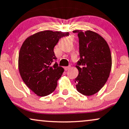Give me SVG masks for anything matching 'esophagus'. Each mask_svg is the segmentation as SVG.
<instances>
[{"mask_svg":"<svg viewBox=\"0 0 129 129\" xmlns=\"http://www.w3.org/2000/svg\"><path fill=\"white\" fill-rule=\"evenodd\" d=\"M70 67H64V70H65V71H67L68 70H69L70 69Z\"/></svg>","mask_w":129,"mask_h":129,"instance_id":"esophagus-1","label":"esophagus"}]
</instances>
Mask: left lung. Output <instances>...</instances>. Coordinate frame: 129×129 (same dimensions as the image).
<instances>
[{
  "label": "left lung",
  "mask_w": 129,
  "mask_h": 129,
  "mask_svg": "<svg viewBox=\"0 0 129 129\" xmlns=\"http://www.w3.org/2000/svg\"><path fill=\"white\" fill-rule=\"evenodd\" d=\"M79 39L80 59L76 67L79 74L74 82L78 92L92 95L105 85L112 67L111 53L104 38L93 31L74 30Z\"/></svg>",
  "instance_id": "1"
}]
</instances>
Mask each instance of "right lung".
Returning a JSON list of instances; mask_svg holds the SVG:
<instances>
[{"label":"right lung","instance_id":"obj_1","mask_svg":"<svg viewBox=\"0 0 129 129\" xmlns=\"http://www.w3.org/2000/svg\"><path fill=\"white\" fill-rule=\"evenodd\" d=\"M69 32L44 30L27 37L18 55V70L23 82L40 97L50 94L56 88L57 82L64 70L55 62L54 47L60 38Z\"/></svg>","mask_w":129,"mask_h":129}]
</instances>
